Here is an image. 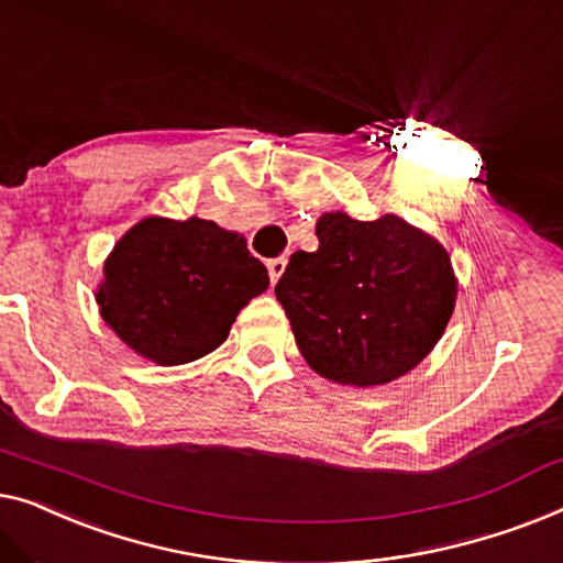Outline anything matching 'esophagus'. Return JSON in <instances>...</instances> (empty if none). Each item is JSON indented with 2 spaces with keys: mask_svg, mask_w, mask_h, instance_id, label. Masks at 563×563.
Masks as SVG:
<instances>
[{
  "mask_svg": "<svg viewBox=\"0 0 563 563\" xmlns=\"http://www.w3.org/2000/svg\"><path fill=\"white\" fill-rule=\"evenodd\" d=\"M285 265H288V260H285V257H275V260H271V263H267V273H271L273 285L280 280V275L285 273Z\"/></svg>",
  "mask_w": 563,
  "mask_h": 563,
  "instance_id": "1",
  "label": "esophagus"
}]
</instances>
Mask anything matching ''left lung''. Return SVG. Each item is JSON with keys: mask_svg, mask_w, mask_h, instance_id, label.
Returning a JSON list of instances; mask_svg holds the SVG:
<instances>
[{"mask_svg": "<svg viewBox=\"0 0 563 563\" xmlns=\"http://www.w3.org/2000/svg\"><path fill=\"white\" fill-rule=\"evenodd\" d=\"M319 250L292 252L275 296L316 375L377 387L421 364L454 313L459 280L443 244L398 213L316 221Z\"/></svg>", "mask_w": 563, "mask_h": 563, "instance_id": "8db88e82", "label": "left lung"}]
</instances>
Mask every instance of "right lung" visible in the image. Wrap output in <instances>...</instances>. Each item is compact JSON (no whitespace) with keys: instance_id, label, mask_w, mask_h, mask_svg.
<instances>
[{"instance_id":"1","label":"right lung","mask_w":563,"mask_h":563,"mask_svg":"<svg viewBox=\"0 0 563 563\" xmlns=\"http://www.w3.org/2000/svg\"><path fill=\"white\" fill-rule=\"evenodd\" d=\"M267 285V267L240 232L199 217H147L109 252L97 303L134 354L176 367L224 344L236 313Z\"/></svg>"}]
</instances>
